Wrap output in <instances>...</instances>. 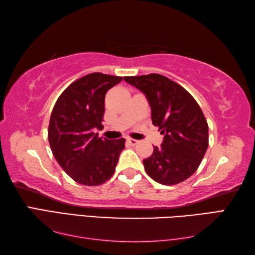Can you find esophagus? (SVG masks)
<instances>
[{"instance_id": "esophagus-1", "label": "esophagus", "mask_w": 255, "mask_h": 255, "mask_svg": "<svg viewBox=\"0 0 255 255\" xmlns=\"http://www.w3.org/2000/svg\"><path fill=\"white\" fill-rule=\"evenodd\" d=\"M127 142L129 143V144H131V145H136L139 141L138 140H136V139H132V138H127Z\"/></svg>"}]
</instances>
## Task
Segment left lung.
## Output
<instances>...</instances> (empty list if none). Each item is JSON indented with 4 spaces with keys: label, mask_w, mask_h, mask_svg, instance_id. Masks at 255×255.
Here are the masks:
<instances>
[{
    "label": "left lung",
    "mask_w": 255,
    "mask_h": 255,
    "mask_svg": "<svg viewBox=\"0 0 255 255\" xmlns=\"http://www.w3.org/2000/svg\"><path fill=\"white\" fill-rule=\"evenodd\" d=\"M140 90L151 107V119L164 134L160 147L143 160L147 174L163 185H175L193 175L208 148V124L188 92L164 75L125 77Z\"/></svg>",
    "instance_id": "1"
}]
</instances>
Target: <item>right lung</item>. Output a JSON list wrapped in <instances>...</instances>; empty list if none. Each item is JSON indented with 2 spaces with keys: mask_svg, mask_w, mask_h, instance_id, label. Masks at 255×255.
<instances>
[{
  "mask_svg": "<svg viewBox=\"0 0 255 255\" xmlns=\"http://www.w3.org/2000/svg\"><path fill=\"white\" fill-rule=\"evenodd\" d=\"M122 77L90 73L74 81L59 96L53 107L48 140L57 162L67 174L82 185L97 186L115 172L124 138L102 139L105 95Z\"/></svg>",
  "mask_w": 255,
  "mask_h": 255,
  "instance_id": "right-lung-1",
  "label": "right lung"
}]
</instances>
